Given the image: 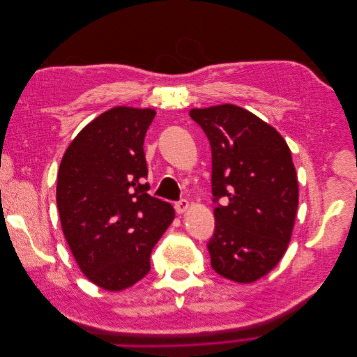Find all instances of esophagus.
<instances>
[{"label": "esophagus", "instance_id": "obj_1", "mask_svg": "<svg viewBox=\"0 0 357 357\" xmlns=\"http://www.w3.org/2000/svg\"><path fill=\"white\" fill-rule=\"evenodd\" d=\"M174 208H176V211H177L178 214L186 213V211H188V208H189V201H186V199H180L178 202H176Z\"/></svg>", "mask_w": 357, "mask_h": 357}]
</instances>
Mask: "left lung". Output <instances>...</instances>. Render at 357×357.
<instances>
[{
    "instance_id": "1",
    "label": "left lung",
    "mask_w": 357,
    "mask_h": 357,
    "mask_svg": "<svg viewBox=\"0 0 357 357\" xmlns=\"http://www.w3.org/2000/svg\"><path fill=\"white\" fill-rule=\"evenodd\" d=\"M211 146L215 229L207 247L211 266L236 283L266 275L287 250L299 190L284 138L238 105L192 109Z\"/></svg>"
}]
</instances>
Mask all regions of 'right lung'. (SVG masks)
Here are the masks:
<instances>
[{"mask_svg": "<svg viewBox=\"0 0 357 357\" xmlns=\"http://www.w3.org/2000/svg\"><path fill=\"white\" fill-rule=\"evenodd\" d=\"M156 112L114 107L86 125L63 155L56 185L62 232L82 273L104 290L131 287L174 219L149 195L144 137Z\"/></svg>", "mask_w": 357, "mask_h": 357, "instance_id": "right-lung-1", "label": "right lung"}]
</instances>
